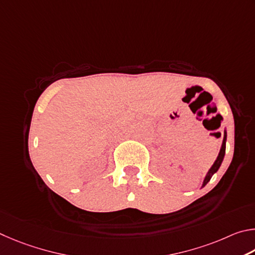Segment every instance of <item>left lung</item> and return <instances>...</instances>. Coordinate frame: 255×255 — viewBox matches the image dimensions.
I'll use <instances>...</instances> for the list:
<instances>
[{"label":"left lung","mask_w":255,"mask_h":255,"mask_svg":"<svg viewBox=\"0 0 255 255\" xmlns=\"http://www.w3.org/2000/svg\"><path fill=\"white\" fill-rule=\"evenodd\" d=\"M225 148H226V131L224 132V139H223V143H222V148L220 150V153H218V157L215 160V162H214L212 168L208 170L206 177H205L204 182H203V187L207 185V182L211 180V178L213 177L214 173H215L218 169H220L221 164L223 162V159H224V155H225Z\"/></svg>","instance_id":"8db88e82"}]
</instances>
